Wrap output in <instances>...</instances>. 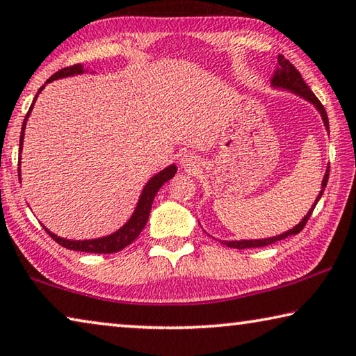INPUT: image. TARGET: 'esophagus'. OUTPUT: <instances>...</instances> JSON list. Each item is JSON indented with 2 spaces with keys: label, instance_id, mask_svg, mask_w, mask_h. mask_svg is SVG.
<instances>
[{
  "label": "esophagus",
  "instance_id": "esophagus-1",
  "mask_svg": "<svg viewBox=\"0 0 356 356\" xmlns=\"http://www.w3.org/2000/svg\"><path fill=\"white\" fill-rule=\"evenodd\" d=\"M201 165L198 156L193 155V154H187L184 155L182 158H180V166H182L185 171H195L196 168H198Z\"/></svg>",
  "mask_w": 356,
  "mask_h": 356
}]
</instances>
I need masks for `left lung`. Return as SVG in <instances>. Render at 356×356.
I'll return each instance as SVG.
<instances>
[{"mask_svg":"<svg viewBox=\"0 0 356 356\" xmlns=\"http://www.w3.org/2000/svg\"><path fill=\"white\" fill-rule=\"evenodd\" d=\"M279 67L277 70L274 71V76L273 79H270V86H273L274 88H282V90H289V92L295 93V95H300L301 98H304L306 101H309L310 104L315 106V109H317L320 112L321 115V120H323L325 123V128L326 131L330 133V122H328V115H326V111L325 107L321 106V103L318 101V98L315 97V95L312 93V90H310L307 87V83L304 82V79L301 77L300 71L296 70L295 66H293L289 60L285 58L284 55H279ZM328 177H330V166L326 168V172H325V177L323 180H321V190L320 193L317 196V200H315V202L312 204V207L309 209V212L304 216V218L301 220L300 223L296 225V227H293L291 229L285 231V233H282L279 236H273V238H266V239H244V241H220L222 242L223 245L227 247H231V249H252V247H266V245H270L274 244V242L277 241H282L285 238H289V236H293V234H298L300 231L306 227L307 220L310 218V216H312V211L315 209V206H317L318 200L321 198V195H323L325 191V187L326 184H328Z\"/></svg>","mask_w":356,"mask_h":356,"instance_id":"8db88e82","label":"left lung"}]
</instances>
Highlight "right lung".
Masks as SVG:
<instances>
[{"instance_id":"obj_1","label":"right lung","mask_w":356,"mask_h":356,"mask_svg":"<svg viewBox=\"0 0 356 356\" xmlns=\"http://www.w3.org/2000/svg\"><path fill=\"white\" fill-rule=\"evenodd\" d=\"M83 72H86V70H83L82 65L67 66V67H63V70H60L58 72H55L52 77H49L46 83H50L52 81H56V79H61V77L83 74ZM46 83H44V86L39 88V92L36 93L35 99H33V104L30 106V111L26 112V117H25V120H24V125H22V133H20L19 155H22V145H24L26 120H28V117H30V114H31L33 106H35V101L38 98V95L42 92L44 87H46ZM176 172H177V166L176 165H171V166H168V168L163 169V171H160L158 174H155V176L152 177L149 182L145 184V187L143 188V193H140V196H139V201H138V204H136V209H134L133 216L129 217L128 222L123 225L122 228H118L115 233L107 234V236H104V238L86 239V241H72V239L60 238V236L54 234L52 231H49L46 227H44V229L47 231V234L55 242H58L60 245H63V247H66V249H70V250L88 252V253H115V252H120L122 249H125L127 245L131 244V242L140 234V231L144 229L145 223H147V220H149L152 202H154V200H155L156 191L161 188L163 184L168 182L169 179H172L174 174H176ZM19 180H22L20 179V156H19Z\"/></svg>"}]
</instances>
